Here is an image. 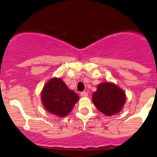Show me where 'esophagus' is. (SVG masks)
<instances>
[{
  "label": "esophagus",
  "mask_w": 157,
  "mask_h": 157,
  "mask_svg": "<svg viewBox=\"0 0 157 157\" xmlns=\"http://www.w3.org/2000/svg\"><path fill=\"white\" fill-rule=\"evenodd\" d=\"M80 96H81L82 97H86V96H88V93H87V92H86V91L82 92V93H80Z\"/></svg>",
  "instance_id": "1"
}]
</instances>
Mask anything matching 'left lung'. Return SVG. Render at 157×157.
I'll list each match as a JSON object with an SVG mask.
<instances>
[{
    "mask_svg": "<svg viewBox=\"0 0 157 157\" xmlns=\"http://www.w3.org/2000/svg\"><path fill=\"white\" fill-rule=\"evenodd\" d=\"M98 110L107 116L118 113L124 106L126 95L121 88L112 83H102L93 93L92 98Z\"/></svg>",
    "mask_w": 157,
    "mask_h": 157,
    "instance_id": "left-lung-1",
    "label": "left lung"
}]
</instances>
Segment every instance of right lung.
Segmentation results:
<instances>
[{"label": "right lung", "mask_w": 157, "mask_h": 157, "mask_svg": "<svg viewBox=\"0 0 157 157\" xmlns=\"http://www.w3.org/2000/svg\"><path fill=\"white\" fill-rule=\"evenodd\" d=\"M41 99L48 112L57 116L64 117L71 112L79 100V96L69 90L61 78L53 77L43 87Z\"/></svg>", "instance_id": "right-lung-1"}]
</instances>
